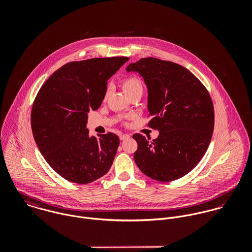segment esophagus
Returning <instances> with one entry per match:
<instances>
[{
	"mask_svg": "<svg viewBox=\"0 0 252 252\" xmlns=\"http://www.w3.org/2000/svg\"><path fill=\"white\" fill-rule=\"evenodd\" d=\"M130 138V136L128 135V134H122V135H120V140L121 141H125V140H127V139H129Z\"/></svg>",
	"mask_w": 252,
	"mask_h": 252,
	"instance_id": "34e87169",
	"label": "esophagus"
}]
</instances>
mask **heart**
Listing matches in <instances>:
<instances>
[{
    "label": "heart",
    "instance_id": "obj_1",
    "mask_svg": "<svg viewBox=\"0 0 252 252\" xmlns=\"http://www.w3.org/2000/svg\"><path fill=\"white\" fill-rule=\"evenodd\" d=\"M122 88L124 92L130 96L134 93H143L144 91V83L143 80L137 75H129L122 80ZM108 97V91L105 92L104 99L106 100Z\"/></svg>",
    "mask_w": 252,
    "mask_h": 252
}]
</instances>
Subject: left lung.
<instances>
[{
    "label": "left lung",
    "instance_id": "obj_1",
    "mask_svg": "<svg viewBox=\"0 0 252 252\" xmlns=\"http://www.w3.org/2000/svg\"><path fill=\"white\" fill-rule=\"evenodd\" d=\"M148 89L147 126L158 130L155 140L134 134V159L145 176L173 181L192 171L205 155L215 127V109L204 84L184 67L157 58H142L128 66Z\"/></svg>",
    "mask_w": 252,
    "mask_h": 252
}]
</instances>
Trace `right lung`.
Listing matches in <instances>:
<instances>
[{
	"mask_svg": "<svg viewBox=\"0 0 252 252\" xmlns=\"http://www.w3.org/2000/svg\"><path fill=\"white\" fill-rule=\"evenodd\" d=\"M128 57L92 58L70 62L42 84L31 111L36 145L62 178L87 184L105 176L119 145L108 132L89 137L88 112L100 108L108 79Z\"/></svg>",
	"mask_w": 252,
	"mask_h": 252,
	"instance_id": "1",
	"label": "right lung"
}]
</instances>
